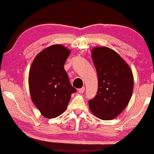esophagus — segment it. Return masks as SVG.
<instances>
[{
	"mask_svg": "<svg viewBox=\"0 0 154 154\" xmlns=\"http://www.w3.org/2000/svg\"><path fill=\"white\" fill-rule=\"evenodd\" d=\"M78 91H79V93H83L85 91V87H83L82 88H81V89H78Z\"/></svg>",
	"mask_w": 154,
	"mask_h": 154,
	"instance_id": "1",
	"label": "esophagus"
}]
</instances>
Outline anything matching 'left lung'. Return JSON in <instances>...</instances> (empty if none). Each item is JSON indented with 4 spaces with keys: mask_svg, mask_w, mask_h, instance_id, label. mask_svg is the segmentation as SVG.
Here are the masks:
<instances>
[{
    "mask_svg": "<svg viewBox=\"0 0 154 154\" xmlns=\"http://www.w3.org/2000/svg\"><path fill=\"white\" fill-rule=\"evenodd\" d=\"M91 55L99 84L96 96L89 100V109L100 119H113L125 109L131 99L132 71L122 57L109 48H94Z\"/></svg>",
    "mask_w": 154,
    "mask_h": 154,
    "instance_id": "obj_1",
    "label": "left lung"
}]
</instances>
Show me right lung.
Returning a JSON list of instances; mask_svg holds the SVG:
<instances>
[{"mask_svg": "<svg viewBox=\"0 0 154 154\" xmlns=\"http://www.w3.org/2000/svg\"><path fill=\"white\" fill-rule=\"evenodd\" d=\"M70 51L61 45H54L38 54L29 73V87L35 106L42 116L54 119L61 115L77 91L70 83L64 64Z\"/></svg>", "mask_w": 154, "mask_h": 154, "instance_id": "obj_1", "label": "right lung"}]
</instances>
